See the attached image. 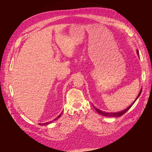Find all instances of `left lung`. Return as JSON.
I'll return each mask as SVG.
<instances>
[{
	"mask_svg": "<svg viewBox=\"0 0 152 152\" xmlns=\"http://www.w3.org/2000/svg\"><path fill=\"white\" fill-rule=\"evenodd\" d=\"M137 53H138V55H139V52H138V50H137ZM141 91H142V88H141V91H140V93H139V94L138 95V96H137V97L136 98V99H135V100L131 104V106H129L127 108H126V110H123V111H120V112H117V113H106V112H104V111H100V110H99V109H97V107H96L94 105H93V107H94V109L96 110V111L99 113V114H100V115H103V116H106V117H120V116H121V115H123L124 113H126L129 109L131 107V106L134 104V103L135 102V101L137 100V99L139 97V96H140V94H141Z\"/></svg>",
	"mask_w": 152,
	"mask_h": 152,
	"instance_id": "1",
	"label": "left lung"
}]
</instances>
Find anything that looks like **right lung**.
<instances>
[{
    "label": "right lung",
    "instance_id": "add662e5",
    "mask_svg": "<svg viewBox=\"0 0 152 152\" xmlns=\"http://www.w3.org/2000/svg\"><path fill=\"white\" fill-rule=\"evenodd\" d=\"M61 114H59V115H58V117H56L55 119H54V121H55V120H57L58 118H59V117H61ZM52 122V121L47 122V123H39V125H48V124H50Z\"/></svg>",
    "mask_w": 152,
    "mask_h": 152
}]
</instances>
